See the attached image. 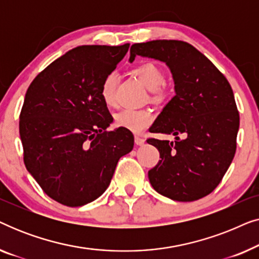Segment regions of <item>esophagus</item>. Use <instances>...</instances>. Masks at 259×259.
<instances>
[{"label": "esophagus", "instance_id": "obj_1", "mask_svg": "<svg viewBox=\"0 0 259 259\" xmlns=\"http://www.w3.org/2000/svg\"><path fill=\"white\" fill-rule=\"evenodd\" d=\"M134 141H136V144L139 145V146H141V145L145 144V139H144V138H141V137H139V136L134 137Z\"/></svg>", "mask_w": 259, "mask_h": 259}]
</instances>
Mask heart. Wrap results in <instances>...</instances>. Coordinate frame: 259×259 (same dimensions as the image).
Segmentation results:
<instances>
[{"label": "heart", "mask_w": 259, "mask_h": 259, "mask_svg": "<svg viewBox=\"0 0 259 259\" xmlns=\"http://www.w3.org/2000/svg\"><path fill=\"white\" fill-rule=\"evenodd\" d=\"M134 75L140 80V82L153 92L155 99L164 98V90L160 87L164 82L165 76L162 69L153 62H144L138 65L133 69ZM115 90H116V74L108 73L102 80L100 86V95L106 106L115 105ZM153 113L150 109H122L114 115L115 125L120 128L131 131L134 133H141L146 130L153 121Z\"/></svg>", "instance_id": "1"}]
</instances>
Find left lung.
<instances>
[{"mask_svg": "<svg viewBox=\"0 0 259 259\" xmlns=\"http://www.w3.org/2000/svg\"><path fill=\"white\" fill-rule=\"evenodd\" d=\"M137 55L165 62L176 95L151 127L152 133L173 134L175 141L151 138L160 160L148 171L158 193L177 201L210 194L231 165L237 147L239 113L226 77L192 45L178 40L134 44Z\"/></svg>", "mask_w": 259, "mask_h": 259, "instance_id": "obj_1", "label": "left lung"}]
</instances>
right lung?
Returning <instances> with one entry per match:
<instances>
[{
    "mask_svg": "<svg viewBox=\"0 0 259 259\" xmlns=\"http://www.w3.org/2000/svg\"><path fill=\"white\" fill-rule=\"evenodd\" d=\"M130 48L80 46L45 68L28 87L20 114L23 161L44 192L66 206H82L107 189L119 159L132 151L131 131H107L104 77Z\"/></svg>",
    "mask_w": 259,
    "mask_h": 259,
    "instance_id": "right-lung-1",
    "label": "right lung"
}]
</instances>
